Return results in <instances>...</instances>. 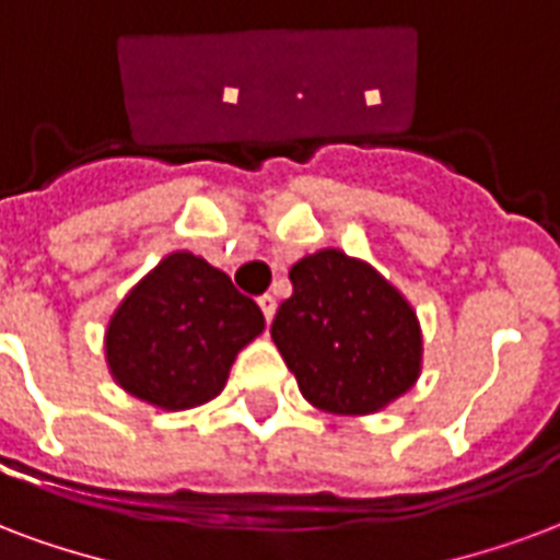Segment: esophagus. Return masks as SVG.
<instances>
[{"label": "esophagus", "mask_w": 560, "mask_h": 560, "mask_svg": "<svg viewBox=\"0 0 560 560\" xmlns=\"http://www.w3.org/2000/svg\"><path fill=\"white\" fill-rule=\"evenodd\" d=\"M258 305H260V312H264V317H267V323L272 320V314H276V296L264 293V296H258Z\"/></svg>", "instance_id": "esophagus-1"}]
</instances>
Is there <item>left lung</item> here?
I'll return each mask as SVG.
<instances>
[{
  "mask_svg": "<svg viewBox=\"0 0 560 560\" xmlns=\"http://www.w3.org/2000/svg\"><path fill=\"white\" fill-rule=\"evenodd\" d=\"M291 284L269 335L308 404L368 416L412 388L421 371L416 312L374 267L323 248L293 264Z\"/></svg>",
  "mask_w": 560,
  "mask_h": 560,
  "instance_id": "8db88e82",
  "label": "left lung"
}]
</instances>
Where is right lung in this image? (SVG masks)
<instances>
[{"instance_id": "right-lung-1", "label": "right lung", "mask_w": 560, "mask_h": 560, "mask_svg": "<svg viewBox=\"0 0 560 560\" xmlns=\"http://www.w3.org/2000/svg\"><path fill=\"white\" fill-rule=\"evenodd\" d=\"M264 314L225 272L192 252H175L144 276L112 314L106 362L132 397L189 409L222 392L228 371Z\"/></svg>"}]
</instances>
